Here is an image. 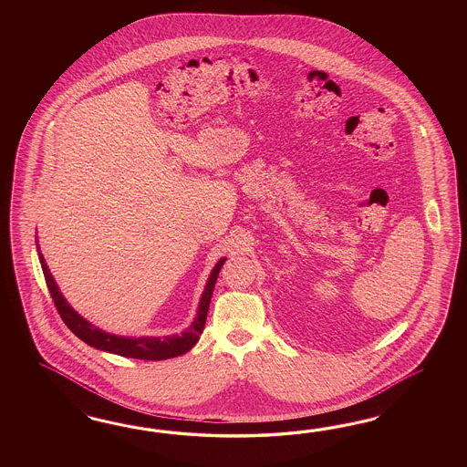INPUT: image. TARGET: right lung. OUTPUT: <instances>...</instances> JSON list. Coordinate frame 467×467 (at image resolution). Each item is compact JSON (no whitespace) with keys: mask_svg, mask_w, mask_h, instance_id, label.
I'll list each match as a JSON object with an SVG mask.
<instances>
[{"mask_svg":"<svg viewBox=\"0 0 467 467\" xmlns=\"http://www.w3.org/2000/svg\"><path fill=\"white\" fill-rule=\"evenodd\" d=\"M37 254L41 260V267H43L44 279L47 284V289L51 293V297L57 305V313L61 317V320L67 324L71 332L84 340L85 344L100 349V351H108V353L119 354V356H127V358H135V359H147V361H161V359H170L176 358L182 354L188 353L198 342L200 334L203 332L205 320H207V311L211 305V297H213V287L217 275L221 272V267L224 265L226 258H221L215 267H213L209 281L205 285V291L200 297V305H198L197 317L192 322V326L188 327L180 336H168V337H121V336H113L108 334L104 330H100L98 327L92 326L90 322H87L84 317H80L77 311L71 308L68 301L59 293L57 283L51 275V272L47 269V264L44 260L43 254L39 252V243H37Z\"/></svg>","mask_w":467,"mask_h":467,"instance_id":"obj_1","label":"right lung"}]
</instances>
